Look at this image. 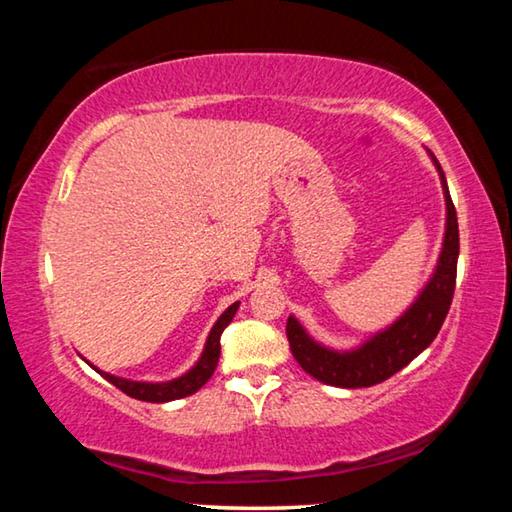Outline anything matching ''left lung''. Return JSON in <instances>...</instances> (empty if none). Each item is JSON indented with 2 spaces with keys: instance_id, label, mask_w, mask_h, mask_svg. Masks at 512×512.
I'll return each instance as SVG.
<instances>
[{
  "instance_id": "left-lung-1",
  "label": "left lung",
  "mask_w": 512,
  "mask_h": 512,
  "mask_svg": "<svg viewBox=\"0 0 512 512\" xmlns=\"http://www.w3.org/2000/svg\"><path fill=\"white\" fill-rule=\"evenodd\" d=\"M429 158L440 176L445 196V237L440 248L436 268L402 316L391 325L370 334L366 341L348 350H334L316 341L296 316L287 320V339L291 352L302 370L329 386L339 388H366L393 377L404 366L427 350L431 341L443 327V320L452 305L456 287V262H458V221L456 210L449 196L445 173L440 169L436 155Z\"/></svg>"
}]
</instances>
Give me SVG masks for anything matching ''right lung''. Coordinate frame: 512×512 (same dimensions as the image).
I'll list each match as a JSON object with an SVG mask.
<instances>
[{"mask_svg": "<svg viewBox=\"0 0 512 512\" xmlns=\"http://www.w3.org/2000/svg\"><path fill=\"white\" fill-rule=\"evenodd\" d=\"M237 309H239V302H232V305L223 311L219 320L214 323V327L210 329V334H207V341H205V348L201 352V357H198V361L185 372V375H180L176 379H169V381H135V379L110 375V372H103L97 366H92L88 359H85V361H88L90 366L97 370L103 379H108L112 386H117L119 391H124L126 395L135 397V400L155 402V404L180 400V397L194 395L198 388H203L207 384V379L214 375L216 363H219V357H221V334H223V329L230 325V320L235 318Z\"/></svg>", "mask_w": 512, "mask_h": 512, "instance_id": "obj_1", "label": "right lung"}]
</instances>
